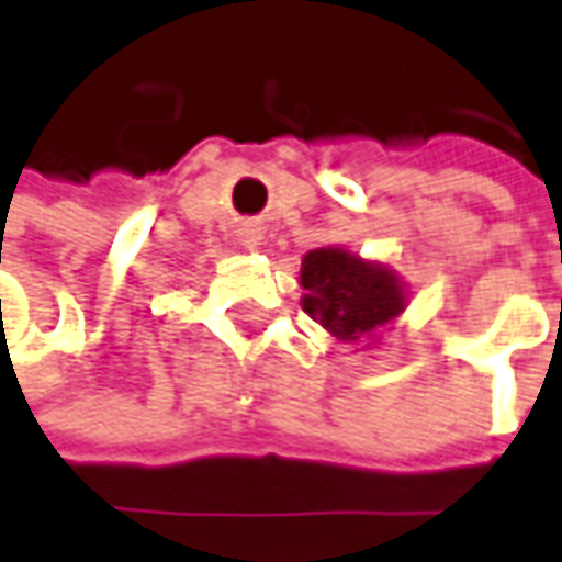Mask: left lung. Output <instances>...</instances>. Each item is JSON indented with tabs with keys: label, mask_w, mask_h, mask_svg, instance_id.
Returning <instances> with one entry per match:
<instances>
[{
	"label": "left lung",
	"mask_w": 562,
	"mask_h": 562,
	"mask_svg": "<svg viewBox=\"0 0 562 562\" xmlns=\"http://www.w3.org/2000/svg\"><path fill=\"white\" fill-rule=\"evenodd\" d=\"M301 307L341 341H360L392 326L407 307V289L385 263L345 248H314L301 261Z\"/></svg>",
	"instance_id": "obj_1"
}]
</instances>
